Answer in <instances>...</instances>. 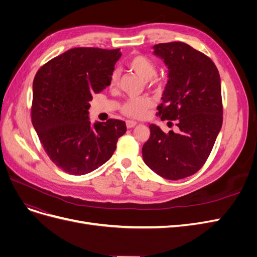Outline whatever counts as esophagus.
Segmentation results:
<instances>
[{
    "label": "esophagus",
    "instance_id": "obj_1",
    "mask_svg": "<svg viewBox=\"0 0 257 257\" xmlns=\"http://www.w3.org/2000/svg\"><path fill=\"white\" fill-rule=\"evenodd\" d=\"M137 125V122L135 121H126V127L127 128H133Z\"/></svg>",
    "mask_w": 257,
    "mask_h": 257
}]
</instances>
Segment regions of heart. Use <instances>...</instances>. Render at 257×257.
I'll use <instances>...</instances> for the list:
<instances>
[{
	"instance_id": "heart-1",
	"label": "heart",
	"mask_w": 257,
	"mask_h": 257,
	"mask_svg": "<svg viewBox=\"0 0 257 257\" xmlns=\"http://www.w3.org/2000/svg\"><path fill=\"white\" fill-rule=\"evenodd\" d=\"M126 65L136 75L146 80V83L149 87L159 88L161 85V79L155 77L157 75V64L150 58L144 56V54H134L127 60ZM119 72L113 71L109 79V87L111 89L115 88L119 84ZM153 105V100L149 96L130 98L122 105L121 112L132 119H143L149 112Z\"/></svg>"
}]
</instances>
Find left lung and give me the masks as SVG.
<instances>
[{
  "label": "left lung",
  "instance_id": "obj_1",
  "mask_svg": "<svg viewBox=\"0 0 257 257\" xmlns=\"http://www.w3.org/2000/svg\"><path fill=\"white\" fill-rule=\"evenodd\" d=\"M153 49L168 67V81L158 114L163 121L177 120L179 133L169 131L166 134L150 124V138L143 147V158L159 176L179 180L204 166L220 133L221 78L212 60L188 44H158Z\"/></svg>",
  "mask_w": 257,
  "mask_h": 257
}]
</instances>
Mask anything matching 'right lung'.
Returning a JSON list of instances; mask_svg holds the SVG:
<instances>
[{
	"mask_svg": "<svg viewBox=\"0 0 257 257\" xmlns=\"http://www.w3.org/2000/svg\"><path fill=\"white\" fill-rule=\"evenodd\" d=\"M120 49H69L43 65L33 81L31 118L46 153L59 168L81 176L109 160L125 122L89 120V102L109 85Z\"/></svg>",
	"mask_w": 257,
	"mask_h": 257,
	"instance_id": "obj_1",
	"label": "right lung"
}]
</instances>
